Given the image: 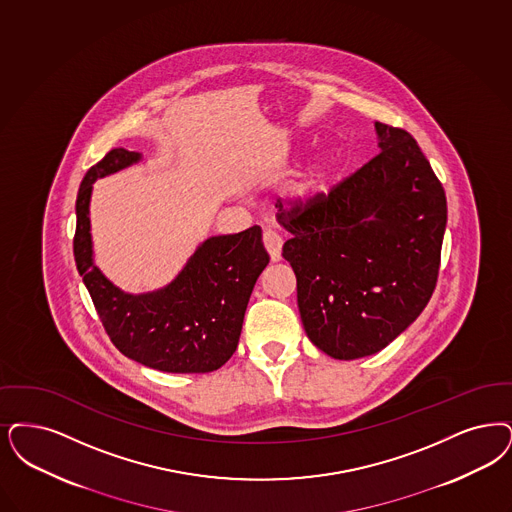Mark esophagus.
<instances>
[{
	"instance_id": "1",
	"label": "esophagus",
	"mask_w": 512,
	"mask_h": 512,
	"mask_svg": "<svg viewBox=\"0 0 512 512\" xmlns=\"http://www.w3.org/2000/svg\"><path fill=\"white\" fill-rule=\"evenodd\" d=\"M263 242H265L266 251H268L272 263H278L282 259V246H284L282 236L268 228L263 232Z\"/></svg>"
}]
</instances>
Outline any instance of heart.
Wrapping results in <instances>:
<instances>
[{
    "instance_id": "b5f03b06",
    "label": "heart",
    "mask_w": 512,
    "mask_h": 512,
    "mask_svg": "<svg viewBox=\"0 0 512 512\" xmlns=\"http://www.w3.org/2000/svg\"><path fill=\"white\" fill-rule=\"evenodd\" d=\"M322 171H324V162H316L310 165L307 171L301 175V179L291 186V198L297 202L307 200L308 196L318 188V184L322 181Z\"/></svg>"
}]
</instances>
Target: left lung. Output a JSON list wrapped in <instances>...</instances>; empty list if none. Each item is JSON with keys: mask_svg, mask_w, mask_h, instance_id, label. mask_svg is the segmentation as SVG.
<instances>
[{"mask_svg": "<svg viewBox=\"0 0 512 512\" xmlns=\"http://www.w3.org/2000/svg\"><path fill=\"white\" fill-rule=\"evenodd\" d=\"M375 131L381 152L328 194L276 202L308 339L337 360L383 350L427 307L448 221L417 141L387 123Z\"/></svg>", "mask_w": 512, "mask_h": 512, "instance_id": "left-lung-1", "label": "left lung"}]
</instances>
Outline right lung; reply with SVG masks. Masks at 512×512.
Listing matches in <instances>:
<instances>
[{
    "label": "right lung",
    "mask_w": 512,
    "mask_h": 512,
    "mask_svg": "<svg viewBox=\"0 0 512 512\" xmlns=\"http://www.w3.org/2000/svg\"><path fill=\"white\" fill-rule=\"evenodd\" d=\"M141 158L139 152L114 148L85 173L76 200V266L123 356L167 373H209L226 364L238 347L251 291L270 261L261 226L211 236L171 284L139 295L125 293L93 263L89 202L97 179Z\"/></svg>",
    "instance_id": "obj_1"
}]
</instances>
